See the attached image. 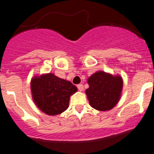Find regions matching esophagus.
Here are the masks:
<instances>
[{"label":"esophagus","instance_id":"1","mask_svg":"<svg viewBox=\"0 0 154 154\" xmlns=\"http://www.w3.org/2000/svg\"><path fill=\"white\" fill-rule=\"evenodd\" d=\"M77 88H78L79 91L82 92V91H83V85H82V84H79V85H77Z\"/></svg>","mask_w":154,"mask_h":154}]
</instances>
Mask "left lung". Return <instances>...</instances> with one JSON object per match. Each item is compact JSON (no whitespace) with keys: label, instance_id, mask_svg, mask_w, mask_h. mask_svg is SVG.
I'll list each match as a JSON object with an SVG mask.
<instances>
[{"label":"left lung","instance_id":"obj_1","mask_svg":"<svg viewBox=\"0 0 154 154\" xmlns=\"http://www.w3.org/2000/svg\"><path fill=\"white\" fill-rule=\"evenodd\" d=\"M89 87L85 90L89 104L99 111H109L116 106L120 99L123 81L119 75H113L98 71L88 79Z\"/></svg>","mask_w":154,"mask_h":154}]
</instances>
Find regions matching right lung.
I'll return each mask as SVG.
<instances>
[{
	"label": "right lung",
	"instance_id": "1",
	"mask_svg": "<svg viewBox=\"0 0 154 154\" xmlns=\"http://www.w3.org/2000/svg\"><path fill=\"white\" fill-rule=\"evenodd\" d=\"M77 90L71 82L53 73L35 75L31 80L34 103L42 112L49 116L58 115L67 109L70 96Z\"/></svg>",
	"mask_w": 154,
	"mask_h": 154
}]
</instances>
